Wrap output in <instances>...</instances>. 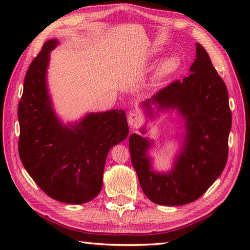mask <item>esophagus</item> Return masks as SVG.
Wrapping results in <instances>:
<instances>
[{"mask_svg": "<svg viewBox=\"0 0 250 250\" xmlns=\"http://www.w3.org/2000/svg\"><path fill=\"white\" fill-rule=\"evenodd\" d=\"M128 124L132 128H137L142 124V117L135 111H132L128 116Z\"/></svg>", "mask_w": 250, "mask_h": 250, "instance_id": "obj_1", "label": "esophagus"}]
</instances>
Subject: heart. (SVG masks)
Listing matches in <instances>:
<instances>
[{"label": "heart", "mask_w": 250, "mask_h": 250, "mask_svg": "<svg viewBox=\"0 0 250 250\" xmlns=\"http://www.w3.org/2000/svg\"><path fill=\"white\" fill-rule=\"evenodd\" d=\"M151 54L152 56H157L160 54V50L155 49L152 50ZM180 64H182V61H180V58L177 55H169L167 58H164L157 70L155 77L156 82H161L162 79L171 76L180 67Z\"/></svg>", "instance_id": "heart-1"}]
</instances>
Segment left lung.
Here are the masks:
<instances>
[{
  "instance_id": "8db88e82",
  "label": "left lung",
  "mask_w": 250,
  "mask_h": 250,
  "mask_svg": "<svg viewBox=\"0 0 250 250\" xmlns=\"http://www.w3.org/2000/svg\"><path fill=\"white\" fill-rule=\"evenodd\" d=\"M195 49L187 77L141 103L147 121L140 130L142 135H130L131 160L143 192L159 205L178 206L198 200L220 176L227 163L232 125L228 90L206 50L200 44ZM174 111L183 122L184 131L178 134L179 149L171 169L156 171L149 153L155 145L144 136L146 125L160 112Z\"/></svg>"
}]
</instances>
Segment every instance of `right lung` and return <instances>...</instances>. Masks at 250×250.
Returning <instances> with one entry per match:
<instances>
[{
  "label": "right lung",
  "mask_w": 250,
  "mask_h": 250,
  "mask_svg": "<svg viewBox=\"0 0 250 250\" xmlns=\"http://www.w3.org/2000/svg\"><path fill=\"white\" fill-rule=\"evenodd\" d=\"M58 40L46 42L25 74L18 106V150L23 167L50 198L83 204L97 196L103 185L109 150L126 139L125 110L88 113L64 124L56 113L47 82L50 52Z\"/></svg>",
  "instance_id": "obj_1"
}]
</instances>
